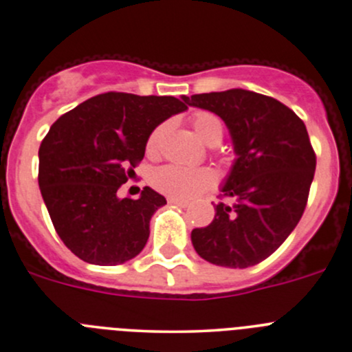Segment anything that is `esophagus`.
I'll return each mask as SVG.
<instances>
[{
    "label": "esophagus",
    "mask_w": 352,
    "mask_h": 352,
    "mask_svg": "<svg viewBox=\"0 0 352 352\" xmlns=\"http://www.w3.org/2000/svg\"><path fill=\"white\" fill-rule=\"evenodd\" d=\"M168 203L176 204V206H179V208H188V206H189L188 201L179 199V197H168Z\"/></svg>",
    "instance_id": "esophagus-1"
}]
</instances>
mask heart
Returning <instances> with one entry per match:
<instances>
[{
    "label": "heart",
    "mask_w": 352,
    "mask_h": 352,
    "mask_svg": "<svg viewBox=\"0 0 352 352\" xmlns=\"http://www.w3.org/2000/svg\"><path fill=\"white\" fill-rule=\"evenodd\" d=\"M192 128L197 136L209 146H216L221 143L224 136V126L219 116L209 111L195 113L192 116ZM168 124L163 123L149 134L148 138V153L155 155L160 149ZM151 183L157 191L171 197L179 199H191L203 192L204 189L211 188L214 184V175L208 168H186V166L164 164L157 168L151 176Z\"/></svg>",
    "instance_id": "obj_1"
}]
</instances>
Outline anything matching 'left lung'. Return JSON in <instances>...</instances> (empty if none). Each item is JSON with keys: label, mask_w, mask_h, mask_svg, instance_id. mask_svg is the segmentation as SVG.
Returning a JSON list of instances; mask_svg holds the SVG:
<instances>
[{"label": "left lung", "mask_w": 352, "mask_h": 352, "mask_svg": "<svg viewBox=\"0 0 352 352\" xmlns=\"http://www.w3.org/2000/svg\"><path fill=\"white\" fill-rule=\"evenodd\" d=\"M218 114L231 134L236 161L206 228L191 232L197 254L216 266H254L293 232L307 204L316 155L301 118L271 96L248 89L183 96Z\"/></svg>", "instance_id": "obj_1"}]
</instances>
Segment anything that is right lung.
<instances>
[{
	"instance_id": "add662e5",
	"label": "right lung",
	"mask_w": 352,
	"mask_h": 352,
	"mask_svg": "<svg viewBox=\"0 0 352 352\" xmlns=\"http://www.w3.org/2000/svg\"><path fill=\"white\" fill-rule=\"evenodd\" d=\"M184 109L186 101L175 96L109 91L54 121L39 146L38 183L53 226L73 254L116 266L143 251L164 196L146 186L140 199H121L118 189L134 176L156 126Z\"/></svg>"
}]
</instances>
